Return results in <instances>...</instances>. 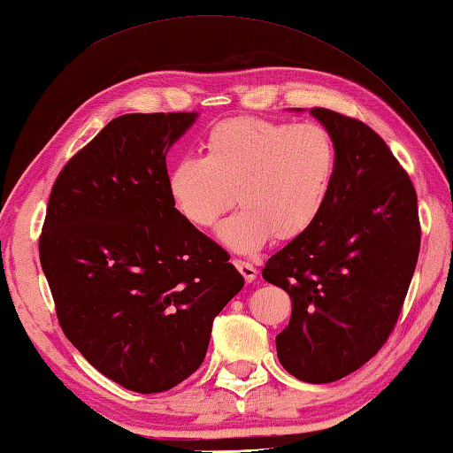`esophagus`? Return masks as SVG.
<instances>
[{
	"label": "esophagus",
	"instance_id": "1",
	"mask_svg": "<svg viewBox=\"0 0 453 453\" xmlns=\"http://www.w3.org/2000/svg\"><path fill=\"white\" fill-rule=\"evenodd\" d=\"M234 265H235V268L239 273H242V276L245 278V282H249L251 284L255 278H257V268L251 265V263H247V261H234Z\"/></svg>",
	"mask_w": 453,
	"mask_h": 453
}]
</instances>
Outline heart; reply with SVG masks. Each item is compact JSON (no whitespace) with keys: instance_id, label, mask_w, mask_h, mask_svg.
<instances>
[{"instance_id":"heart-1","label":"heart","mask_w":453,"mask_h":453,"mask_svg":"<svg viewBox=\"0 0 453 453\" xmlns=\"http://www.w3.org/2000/svg\"><path fill=\"white\" fill-rule=\"evenodd\" d=\"M336 171L331 134L319 124L258 117L218 122L206 136V157H180L169 173V192L192 226H219L221 243L253 253L268 239L292 242L310 229L329 200Z\"/></svg>"}]
</instances>
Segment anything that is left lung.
Listing matches in <instances>:
<instances>
[{"instance_id": "1", "label": "left lung", "mask_w": 453, "mask_h": 453, "mask_svg": "<svg viewBox=\"0 0 453 453\" xmlns=\"http://www.w3.org/2000/svg\"><path fill=\"white\" fill-rule=\"evenodd\" d=\"M331 134L336 171L315 224L266 261L263 278L292 297L276 336L294 378L329 383L378 354L395 326L420 249L417 192L368 124L310 111Z\"/></svg>"}]
</instances>
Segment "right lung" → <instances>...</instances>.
Returning a JSON list of instances; mask_svg holds the SVG:
<instances>
[{"label":"right lung","mask_w":453,"mask_h":453,"mask_svg":"<svg viewBox=\"0 0 453 453\" xmlns=\"http://www.w3.org/2000/svg\"><path fill=\"white\" fill-rule=\"evenodd\" d=\"M198 112L122 114L58 175L38 253L64 334L119 386L161 393L204 362L245 280L175 208L165 156Z\"/></svg>","instance_id":"obj_1"}]
</instances>
